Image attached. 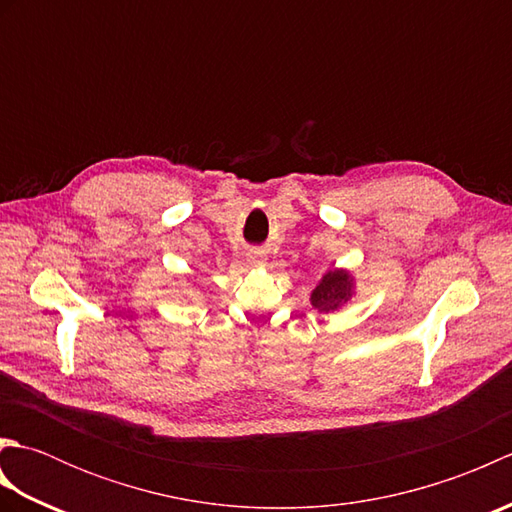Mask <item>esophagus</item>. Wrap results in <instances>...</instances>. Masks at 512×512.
Returning a JSON list of instances; mask_svg holds the SVG:
<instances>
[{
  "label": "esophagus",
  "mask_w": 512,
  "mask_h": 512,
  "mask_svg": "<svg viewBox=\"0 0 512 512\" xmlns=\"http://www.w3.org/2000/svg\"><path fill=\"white\" fill-rule=\"evenodd\" d=\"M248 264L250 266H262L264 264V255L262 253H250L248 255Z\"/></svg>",
  "instance_id": "obj_1"
}]
</instances>
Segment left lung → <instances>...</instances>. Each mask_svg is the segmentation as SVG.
I'll return each instance as SVG.
<instances>
[{"label": "left lung", "instance_id": "1", "mask_svg": "<svg viewBox=\"0 0 512 512\" xmlns=\"http://www.w3.org/2000/svg\"><path fill=\"white\" fill-rule=\"evenodd\" d=\"M352 297V277L345 270H330L312 290V306L323 312L339 310Z\"/></svg>", "mask_w": 512, "mask_h": 512}]
</instances>
